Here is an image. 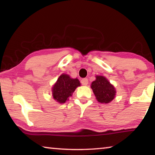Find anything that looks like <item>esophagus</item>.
<instances>
[{
    "label": "esophagus",
    "mask_w": 155,
    "mask_h": 155,
    "mask_svg": "<svg viewBox=\"0 0 155 155\" xmlns=\"http://www.w3.org/2000/svg\"><path fill=\"white\" fill-rule=\"evenodd\" d=\"M81 83H82V85H87L88 84V79H87V78H82V79H81Z\"/></svg>",
    "instance_id": "obj_1"
}]
</instances>
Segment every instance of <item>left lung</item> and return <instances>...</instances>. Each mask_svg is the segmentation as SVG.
Here are the masks:
<instances>
[{
  "instance_id": "left-lung-1",
  "label": "left lung",
  "mask_w": 155,
  "mask_h": 155,
  "mask_svg": "<svg viewBox=\"0 0 155 155\" xmlns=\"http://www.w3.org/2000/svg\"><path fill=\"white\" fill-rule=\"evenodd\" d=\"M91 88L96 100L101 103H109L116 95V90L114 86L103 76L96 75V80L91 84Z\"/></svg>"
}]
</instances>
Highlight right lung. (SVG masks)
I'll return each instance as SVG.
<instances>
[{
    "label": "right lung",
    "mask_w": 155,
    "mask_h": 155,
    "mask_svg": "<svg viewBox=\"0 0 155 155\" xmlns=\"http://www.w3.org/2000/svg\"><path fill=\"white\" fill-rule=\"evenodd\" d=\"M81 86L77 78H72L67 74H62L52 87V94L54 101L60 104H64L69 100V97L77 87Z\"/></svg>",
    "instance_id": "obj_1"
}]
</instances>
